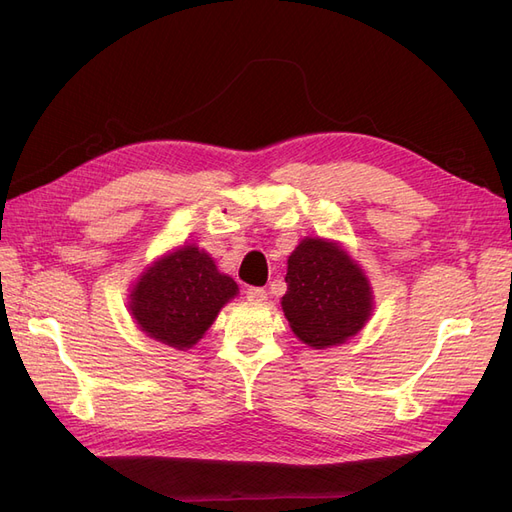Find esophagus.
Wrapping results in <instances>:
<instances>
[{"label": "esophagus", "mask_w": 512, "mask_h": 512, "mask_svg": "<svg viewBox=\"0 0 512 512\" xmlns=\"http://www.w3.org/2000/svg\"><path fill=\"white\" fill-rule=\"evenodd\" d=\"M247 301H252V303H262V301H267V290L265 288H247Z\"/></svg>", "instance_id": "34e87169"}]
</instances>
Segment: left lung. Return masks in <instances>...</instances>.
<instances>
[{"label": "left lung", "mask_w": 512, "mask_h": 512, "mask_svg": "<svg viewBox=\"0 0 512 512\" xmlns=\"http://www.w3.org/2000/svg\"><path fill=\"white\" fill-rule=\"evenodd\" d=\"M284 316L303 344L329 348L359 333L374 309L363 269L333 241L303 239L288 256Z\"/></svg>", "instance_id": "obj_1"}]
</instances>
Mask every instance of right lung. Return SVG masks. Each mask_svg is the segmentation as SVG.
Here are the masks:
<instances>
[{"instance_id":"1","label":"right lung","mask_w":512,"mask_h":512,"mask_svg":"<svg viewBox=\"0 0 512 512\" xmlns=\"http://www.w3.org/2000/svg\"><path fill=\"white\" fill-rule=\"evenodd\" d=\"M237 292V282L220 273L207 252L183 245L138 277L130 312L149 337L183 350L205 335Z\"/></svg>"}]
</instances>
